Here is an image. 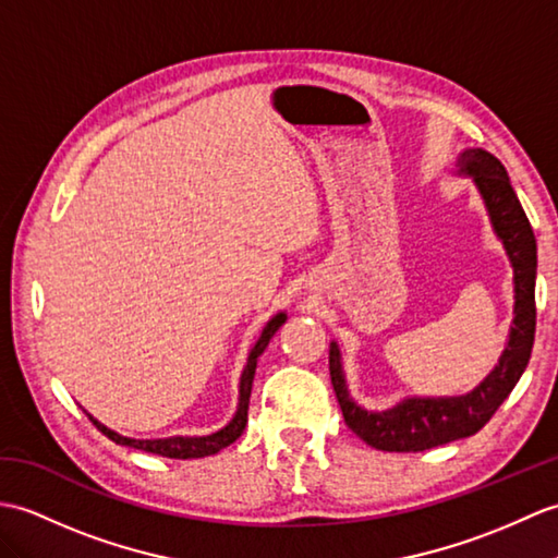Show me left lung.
I'll return each mask as SVG.
<instances>
[{
	"instance_id": "8db88e82",
	"label": "left lung",
	"mask_w": 558,
	"mask_h": 558,
	"mask_svg": "<svg viewBox=\"0 0 558 558\" xmlns=\"http://www.w3.org/2000/svg\"><path fill=\"white\" fill-rule=\"evenodd\" d=\"M459 168L473 175L487 211L513 264L515 318L499 366L465 397L407 399L390 411H364L347 392L338 344H330V380L340 401L344 423L356 437L380 451H425L475 435L495 416L501 401L511 395L521 378L535 342V274L537 242L530 220L509 183L507 168L483 149L461 154Z\"/></svg>"
}]
</instances>
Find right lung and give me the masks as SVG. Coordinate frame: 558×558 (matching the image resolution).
I'll use <instances>...</instances> for the list:
<instances>
[{"label":"right lung","instance_id":"obj_1","mask_svg":"<svg viewBox=\"0 0 558 558\" xmlns=\"http://www.w3.org/2000/svg\"><path fill=\"white\" fill-rule=\"evenodd\" d=\"M284 323V314H278L276 318L268 320V326L264 328L262 338L254 344L252 354L247 359V366L242 371V380H240V404H238V413L235 418H232L223 430H218L214 435H206V437H166V439H131V437H123L119 433L109 430V427H104L101 423H97L93 416V421L97 425V430L107 435L111 442L116 445H123V447H133V449H142V451H149V454H159L166 459H202V457H211L216 451L226 449L228 445L235 442V439L242 435L244 425H247V409H250V395H252V380H254V371H256V359L264 354V349L268 347L270 338L278 332V328Z\"/></svg>","mask_w":558,"mask_h":558}]
</instances>
